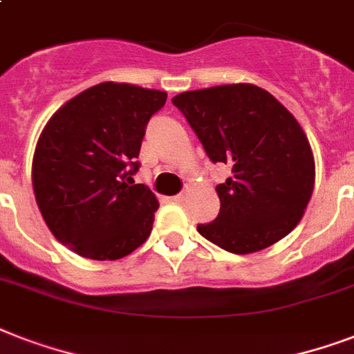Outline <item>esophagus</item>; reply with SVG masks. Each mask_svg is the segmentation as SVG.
Here are the masks:
<instances>
[{
  "instance_id": "1",
  "label": "esophagus",
  "mask_w": 354,
  "mask_h": 354,
  "mask_svg": "<svg viewBox=\"0 0 354 354\" xmlns=\"http://www.w3.org/2000/svg\"><path fill=\"white\" fill-rule=\"evenodd\" d=\"M185 196H187V193L183 191V193L176 194V196H172V202H176V204H182V202H185Z\"/></svg>"
}]
</instances>
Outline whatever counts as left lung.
<instances>
[{
  "mask_svg": "<svg viewBox=\"0 0 354 354\" xmlns=\"http://www.w3.org/2000/svg\"><path fill=\"white\" fill-rule=\"evenodd\" d=\"M172 104L187 119L213 163L232 167L216 185L221 211L196 230L232 253L272 246L297 226L314 187L307 136L288 110L253 84L185 91Z\"/></svg>",
  "mask_w": 354,
  "mask_h": 354,
  "instance_id": "obj_1",
  "label": "left lung"
}]
</instances>
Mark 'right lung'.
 Returning a JSON list of instances; mask_svg holds the SVG:
<instances>
[{
  "mask_svg": "<svg viewBox=\"0 0 354 354\" xmlns=\"http://www.w3.org/2000/svg\"><path fill=\"white\" fill-rule=\"evenodd\" d=\"M165 91L102 82L73 97L44 128L32 189L47 227L80 257L115 261L143 244L160 204L143 183L139 149Z\"/></svg>",
  "mask_w": 354,
  "mask_h": 354,
  "instance_id": "1",
  "label": "right lung"
}]
</instances>
